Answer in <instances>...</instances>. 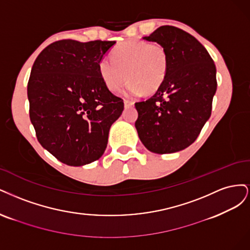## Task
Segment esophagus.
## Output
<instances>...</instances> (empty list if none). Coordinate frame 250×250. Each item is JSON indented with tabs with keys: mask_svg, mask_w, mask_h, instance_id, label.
<instances>
[{
	"mask_svg": "<svg viewBox=\"0 0 250 250\" xmlns=\"http://www.w3.org/2000/svg\"><path fill=\"white\" fill-rule=\"evenodd\" d=\"M132 106H134V102L128 101V100H125V108H130V107H132Z\"/></svg>",
	"mask_w": 250,
	"mask_h": 250,
	"instance_id": "34e87169",
	"label": "esophagus"
}]
</instances>
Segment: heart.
<instances>
[{"instance_id":"b5f03b06","label":"heart","mask_w":250,"mask_h":250,"mask_svg":"<svg viewBox=\"0 0 250 250\" xmlns=\"http://www.w3.org/2000/svg\"><path fill=\"white\" fill-rule=\"evenodd\" d=\"M111 58H103L99 71L109 90L117 91L125 82L131 95L151 94L163 84L168 69V55L160 43L132 40L117 45Z\"/></svg>"}]
</instances>
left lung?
<instances>
[{
    "label": "left lung",
    "instance_id": "8db88e82",
    "mask_svg": "<svg viewBox=\"0 0 250 250\" xmlns=\"http://www.w3.org/2000/svg\"><path fill=\"white\" fill-rule=\"evenodd\" d=\"M143 39L163 45L168 69L157 92L135 104V126L148 150L172 154L191 146L211 116L216 66L206 47L182 29L162 26Z\"/></svg>",
    "mask_w": 250,
    "mask_h": 250
}]
</instances>
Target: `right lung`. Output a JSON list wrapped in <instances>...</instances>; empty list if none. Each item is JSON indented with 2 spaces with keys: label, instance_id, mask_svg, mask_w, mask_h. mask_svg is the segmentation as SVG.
<instances>
[{
  "label": "right lung",
  "instance_id": "1",
  "mask_svg": "<svg viewBox=\"0 0 250 250\" xmlns=\"http://www.w3.org/2000/svg\"><path fill=\"white\" fill-rule=\"evenodd\" d=\"M115 42L64 39L38 55L28 82L30 119L42 147L69 166L99 160L124 101L104 84L99 63Z\"/></svg>",
  "mask_w": 250,
  "mask_h": 250
}]
</instances>
